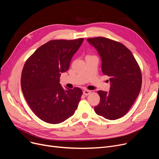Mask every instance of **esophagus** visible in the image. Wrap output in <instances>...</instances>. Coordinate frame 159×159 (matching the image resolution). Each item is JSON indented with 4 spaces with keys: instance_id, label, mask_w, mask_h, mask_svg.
Masks as SVG:
<instances>
[{
    "instance_id": "34e87169",
    "label": "esophagus",
    "mask_w": 159,
    "mask_h": 159,
    "mask_svg": "<svg viewBox=\"0 0 159 159\" xmlns=\"http://www.w3.org/2000/svg\"><path fill=\"white\" fill-rule=\"evenodd\" d=\"M90 93H91V91L87 90V89H84V90L83 91V93H84V95H88Z\"/></svg>"
}]
</instances>
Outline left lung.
Wrapping results in <instances>:
<instances>
[{
  "mask_svg": "<svg viewBox=\"0 0 159 159\" xmlns=\"http://www.w3.org/2000/svg\"><path fill=\"white\" fill-rule=\"evenodd\" d=\"M98 51L102 61V72L109 77L108 92L99 90V104L95 113L105 119L114 120L125 116L140 92L142 73L132 52L123 45L108 38H88Z\"/></svg>",
  "mask_w": 159,
  "mask_h": 159,
  "instance_id": "1",
  "label": "left lung"
}]
</instances>
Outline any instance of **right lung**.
I'll use <instances>...</instances> for the list:
<instances>
[{
    "instance_id": "add662e5",
    "label": "right lung",
    "mask_w": 159,
    "mask_h": 159,
    "mask_svg": "<svg viewBox=\"0 0 159 159\" xmlns=\"http://www.w3.org/2000/svg\"><path fill=\"white\" fill-rule=\"evenodd\" d=\"M83 41V38L49 41L26 61L20 79L23 93L34 113L43 121L60 123L77 108L82 89H64L60 77L68 70Z\"/></svg>"
}]
</instances>
